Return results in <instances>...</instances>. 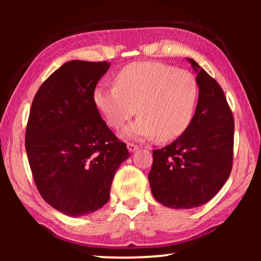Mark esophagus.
<instances>
[{"instance_id":"obj_1","label":"esophagus","mask_w":261,"mask_h":261,"mask_svg":"<svg viewBox=\"0 0 261 261\" xmlns=\"http://www.w3.org/2000/svg\"><path fill=\"white\" fill-rule=\"evenodd\" d=\"M127 149H129V152L134 153V152L137 151V149H139V146H138V145L134 144V143H129V144H127Z\"/></svg>"}]
</instances>
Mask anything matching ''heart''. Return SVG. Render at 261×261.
I'll return each mask as SVG.
<instances>
[{
	"label": "heart",
	"mask_w": 261,
	"mask_h": 261,
	"mask_svg": "<svg viewBox=\"0 0 261 261\" xmlns=\"http://www.w3.org/2000/svg\"><path fill=\"white\" fill-rule=\"evenodd\" d=\"M198 86L192 73L159 62H136L115 76V86H98L93 102L108 125L121 127L138 112L139 117L122 131L129 139L162 141L177 138L191 123Z\"/></svg>",
	"instance_id": "b5f03b06"
}]
</instances>
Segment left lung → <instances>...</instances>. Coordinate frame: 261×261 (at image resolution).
<instances>
[{
	"mask_svg": "<svg viewBox=\"0 0 261 261\" xmlns=\"http://www.w3.org/2000/svg\"><path fill=\"white\" fill-rule=\"evenodd\" d=\"M199 87L191 123L168 146L153 151L148 174L152 194L169 208L190 210L210 201L230 175L233 117L222 88L188 59Z\"/></svg>",
	"mask_w": 261,
	"mask_h": 261,
	"instance_id": "8db88e82",
	"label": "left lung"
}]
</instances>
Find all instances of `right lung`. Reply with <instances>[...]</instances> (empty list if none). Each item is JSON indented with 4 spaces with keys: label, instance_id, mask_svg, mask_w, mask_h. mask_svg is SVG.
<instances>
[{
    "label": "right lung",
    "instance_id": "right-lung-1",
    "mask_svg": "<svg viewBox=\"0 0 261 261\" xmlns=\"http://www.w3.org/2000/svg\"><path fill=\"white\" fill-rule=\"evenodd\" d=\"M109 67L67 62L40 86L30 110L25 148L35 185L48 204L72 218L109 200L114 175L130 155L93 102Z\"/></svg>",
    "mask_w": 261,
    "mask_h": 261
}]
</instances>
